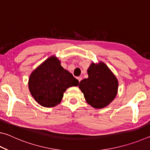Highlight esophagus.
<instances>
[{"label": "esophagus", "instance_id": "34e87169", "mask_svg": "<svg viewBox=\"0 0 150 150\" xmlns=\"http://www.w3.org/2000/svg\"><path fill=\"white\" fill-rule=\"evenodd\" d=\"M77 79H78L79 82V83H80V81H81V79H82V78H81V77H77Z\"/></svg>", "mask_w": 150, "mask_h": 150}]
</instances>
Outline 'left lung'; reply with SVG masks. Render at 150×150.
<instances>
[{
	"mask_svg": "<svg viewBox=\"0 0 150 150\" xmlns=\"http://www.w3.org/2000/svg\"><path fill=\"white\" fill-rule=\"evenodd\" d=\"M88 77L80 82L79 87L88 104L102 108L108 105L117 94L118 81L105 63H92L87 70Z\"/></svg>",
	"mask_w": 150,
	"mask_h": 150,
	"instance_id": "left-lung-1",
	"label": "left lung"
}]
</instances>
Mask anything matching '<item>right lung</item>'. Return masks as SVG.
<instances>
[{
  "instance_id": "right-lung-1",
  "label": "right lung",
  "mask_w": 150,
  "mask_h": 150,
  "mask_svg": "<svg viewBox=\"0 0 150 150\" xmlns=\"http://www.w3.org/2000/svg\"><path fill=\"white\" fill-rule=\"evenodd\" d=\"M79 81L61 66L54 56L35 69L29 79V89L40 105L52 107L59 104L68 87L77 86Z\"/></svg>"
}]
</instances>
